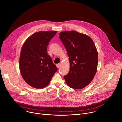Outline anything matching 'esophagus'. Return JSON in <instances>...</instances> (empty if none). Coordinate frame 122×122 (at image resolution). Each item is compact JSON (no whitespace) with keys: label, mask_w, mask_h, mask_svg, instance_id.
I'll use <instances>...</instances> for the list:
<instances>
[{"label":"esophagus","mask_w":122,"mask_h":122,"mask_svg":"<svg viewBox=\"0 0 122 122\" xmlns=\"http://www.w3.org/2000/svg\"><path fill=\"white\" fill-rule=\"evenodd\" d=\"M56 66L57 68H59L60 67V64H56Z\"/></svg>","instance_id":"esophagus-1"}]
</instances>
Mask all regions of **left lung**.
Here are the masks:
<instances>
[{"instance_id":"1","label":"left lung","mask_w":122,"mask_h":122,"mask_svg":"<svg viewBox=\"0 0 122 122\" xmlns=\"http://www.w3.org/2000/svg\"><path fill=\"white\" fill-rule=\"evenodd\" d=\"M69 57L70 69L64 76L67 84L74 89H81L92 81L97 71L98 53L92 39L76 31L59 34Z\"/></svg>"}]
</instances>
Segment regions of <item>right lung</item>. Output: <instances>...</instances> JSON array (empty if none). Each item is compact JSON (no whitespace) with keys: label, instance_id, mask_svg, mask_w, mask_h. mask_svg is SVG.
<instances>
[{"label":"right lung","instance_id":"obj_1","mask_svg":"<svg viewBox=\"0 0 122 122\" xmlns=\"http://www.w3.org/2000/svg\"><path fill=\"white\" fill-rule=\"evenodd\" d=\"M56 33V31L36 32L22 46L19 59L20 72L25 81L34 88L45 87L57 71L47 53V46Z\"/></svg>","mask_w":122,"mask_h":122}]
</instances>
